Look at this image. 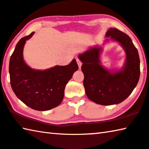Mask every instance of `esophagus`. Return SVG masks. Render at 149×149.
I'll return each instance as SVG.
<instances>
[{
	"instance_id": "1",
	"label": "esophagus",
	"mask_w": 149,
	"mask_h": 149,
	"mask_svg": "<svg viewBox=\"0 0 149 149\" xmlns=\"http://www.w3.org/2000/svg\"><path fill=\"white\" fill-rule=\"evenodd\" d=\"M77 63L78 66H79V68L81 70V65H82L81 62V61L79 60V59L77 58Z\"/></svg>"
}]
</instances>
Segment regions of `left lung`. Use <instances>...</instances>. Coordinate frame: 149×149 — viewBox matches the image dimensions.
I'll return each mask as SVG.
<instances>
[{
    "label": "left lung",
    "mask_w": 149,
    "mask_h": 149,
    "mask_svg": "<svg viewBox=\"0 0 149 149\" xmlns=\"http://www.w3.org/2000/svg\"><path fill=\"white\" fill-rule=\"evenodd\" d=\"M105 37L117 42L124 49L126 59L118 70H108L102 65L100 55L103 48L91 47L78 58L83 63V85L90 100L103 105L120 104L130 95L137 85L140 76V60L138 51L128 35L115 28L107 31Z\"/></svg>",
    "instance_id": "8db88e82"
}]
</instances>
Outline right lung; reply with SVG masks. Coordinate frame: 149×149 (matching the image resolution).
<instances>
[{
  "label": "right lung",
  "mask_w": 149,
  "mask_h": 149,
  "mask_svg": "<svg viewBox=\"0 0 149 149\" xmlns=\"http://www.w3.org/2000/svg\"><path fill=\"white\" fill-rule=\"evenodd\" d=\"M34 34L32 32L22 38L11 56L10 84L16 96L25 105L34 110L47 111L61 104L66 84L79 68L75 59L68 65H56L44 70L28 66L23 59V49Z\"/></svg>",
  "instance_id": "obj_1"
}]
</instances>
